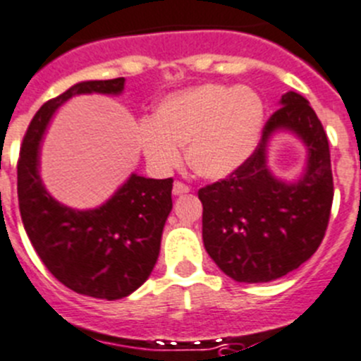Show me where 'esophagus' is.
Here are the masks:
<instances>
[{
  "label": "esophagus",
  "instance_id": "esophagus-1",
  "mask_svg": "<svg viewBox=\"0 0 361 361\" xmlns=\"http://www.w3.org/2000/svg\"><path fill=\"white\" fill-rule=\"evenodd\" d=\"M190 192V187L185 183H181V181H176L173 187V194L174 196H183V194H188Z\"/></svg>",
  "mask_w": 361,
  "mask_h": 361
}]
</instances>
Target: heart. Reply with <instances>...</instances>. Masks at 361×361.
<instances>
[{
	"mask_svg": "<svg viewBox=\"0 0 361 361\" xmlns=\"http://www.w3.org/2000/svg\"><path fill=\"white\" fill-rule=\"evenodd\" d=\"M264 121L265 104L257 90L204 83L158 101L135 137L146 164L157 173L176 167L185 146L194 173L222 180L255 153Z\"/></svg>",
	"mask_w": 361,
	"mask_h": 361,
	"instance_id": "heart-1",
	"label": "heart"
}]
</instances>
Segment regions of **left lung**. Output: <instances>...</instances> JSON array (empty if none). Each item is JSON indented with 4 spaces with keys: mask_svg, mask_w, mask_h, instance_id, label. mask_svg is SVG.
<instances>
[{
    "mask_svg": "<svg viewBox=\"0 0 361 361\" xmlns=\"http://www.w3.org/2000/svg\"><path fill=\"white\" fill-rule=\"evenodd\" d=\"M279 106L240 169L200 190L204 249L240 283H267L298 269L328 228L333 174L324 128L301 94H283ZM278 133L294 134L307 149L305 169L292 182L268 167V146Z\"/></svg>",
    "mask_w": 361,
    "mask_h": 361,
    "instance_id": "obj_1",
    "label": "left lung"
}]
</instances>
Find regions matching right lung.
<instances>
[{
	"label": "right lung",
	"instance_id": "1",
	"mask_svg": "<svg viewBox=\"0 0 361 361\" xmlns=\"http://www.w3.org/2000/svg\"><path fill=\"white\" fill-rule=\"evenodd\" d=\"M124 78L89 80L44 103L30 123L18 161V197L26 235L48 271L78 294L123 299L149 278L173 210V180L131 176L96 208L62 204L40 178V142L63 103L82 94L119 96Z\"/></svg>",
	"mask_w": 361,
	"mask_h": 361
}]
</instances>
